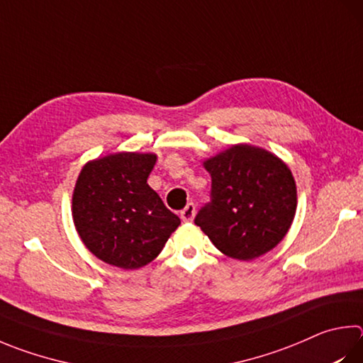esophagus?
<instances>
[{
	"label": "esophagus",
	"mask_w": 363,
	"mask_h": 363,
	"mask_svg": "<svg viewBox=\"0 0 363 363\" xmlns=\"http://www.w3.org/2000/svg\"><path fill=\"white\" fill-rule=\"evenodd\" d=\"M195 217V204L187 203V206L181 211V219L184 222H192Z\"/></svg>",
	"instance_id": "34e87169"
}]
</instances>
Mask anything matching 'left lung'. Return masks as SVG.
<instances>
[{
  "label": "left lung",
  "mask_w": 363,
  "mask_h": 363,
  "mask_svg": "<svg viewBox=\"0 0 363 363\" xmlns=\"http://www.w3.org/2000/svg\"><path fill=\"white\" fill-rule=\"evenodd\" d=\"M211 203L195 223L213 245L236 260H254L287 235L296 211L291 168L267 149L235 144L209 157Z\"/></svg>",
  "instance_id": "8db88e82"
}]
</instances>
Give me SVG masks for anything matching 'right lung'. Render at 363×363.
<instances>
[{"mask_svg": "<svg viewBox=\"0 0 363 363\" xmlns=\"http://www.w3.org/2000/svg\"><path fill=\"white\" fill-rule=\"evenodd\" d=\"M155 162L150 152H116L87 162L77 176L74 227L85 247L108 265H147L181 225L147 184Z\"/></svg>", "mask_w": 363, "mask_h": 363, "instance_id": "1", "label": "right lung"}]
</instances>
